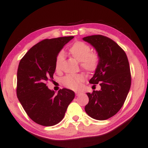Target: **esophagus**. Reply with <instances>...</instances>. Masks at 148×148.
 <instances>
[{
	"mask_svg": "<svg viewBox=\"0 0 148 148\" xmlns=\"http://www.w3.org/2000/svg\"><path fill=\"white\" fill-rule=\"evenodd\" d=\"M81 94V92H79V91H78V92H75V95H76V96H78V95H79Z\"/></svg>",
	"mask_w": 148,
	"mask_h": 148,
	"instance_id": "obj_1",
	"label": "esophagus"
}]
</instances>
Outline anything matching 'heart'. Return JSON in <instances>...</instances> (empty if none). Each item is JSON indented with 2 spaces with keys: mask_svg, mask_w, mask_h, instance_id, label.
<instances>
[{
  "mask_svg": "<svg viewBox=\"0 0 148 148\" xmlns=\"http://www.w3.org/2000/svg\"><path fill=\"white\" fill-rule=\"evenodd\" d=\"M69 52L73 57L81 62L82 68L89 72H93L99 66L100 58L97 53L91 52V48L88 45L81 41L75 42L69 49ZM63 59V53H59L55 60V69L59 70ZM83 75H67L62 80L63 84L67 88L77 89L80 86L81 83L84 81Z\"/></svg>",
  "mask_w": 148,
  "mask_h": 148,
  "instance_id": "b5f03b06",
  "label": "heart"
}]
</instances>
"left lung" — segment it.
Listing matches in <instances>:
<instances>
[{"mask_svg": "<svg viewBox=\"0 0 148 148\" xmlns=\"http://www.w3.org/2000/svg\"><path fill=\"white\" fill-rule=\"evenodd\" d=\"M95 49L100 61L89 83H99V91L87 93L89 103L85 107L88 115L106 120L116 114L125 102L131 87L132 77L127 55L114 40L97 35L83 38Z\"/></svg>", "mask_w": 148, "mask_h": 148, "instance_id": "8db88e82", "label": "left lung"}]
</instances>
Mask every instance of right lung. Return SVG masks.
I'll list each match as a JSON object with an SVG mask.
<instances>
[{
    "mask_svg": "<svg viewBox=\"0 0 148 148\" xmlns=\"http://www.w3.org/2000/svg\"><path fill=\"white\" fill-rule=\"evenodd\" d=\"M73 37L42 40L30 49L19 63L17 97L30 118L39 125L59 123L75 97L72 90L63 88L55 94L47 86V82L53 79L57 55Z\"/></svg>",
    "mask_w": 148,
    "mask_h": 148,
    "instance_id": "add662e5",
    "label": "right lung"
}]
</instances>
